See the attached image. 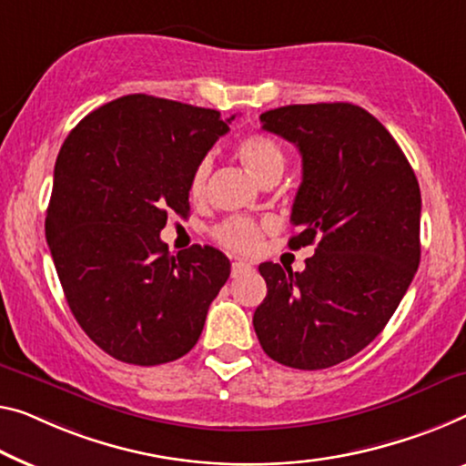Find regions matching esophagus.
I'll use <instances>...</instances> for the list:
<instances>
[{
  "label": "esophagus",
  "mask_w": 466,
  "mask_h": 466,
  "mask_svg": "<svg viewBox=\"0 0 466 466\" xmlns=\"http://www.w3.org/2000/svg\"><path fill=\"white\" fill-rule=\"evenodd\" d=\"M248 269H251V263H247V261H234V263H232V278H238L240 274L248 272Z\"/></svg>",
  "instance_id": "1"
}]
</instances>
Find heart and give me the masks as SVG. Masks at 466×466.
Instances as JSON below:
<instances>
[{"mask_svg": "<svg viewBox=\"0 0 466 466\" xmlns=\"http://www.w3.org/2000/svg\"><path fill=\"white\" fill-rule=\"evenodd\" d=\"M236 155H238L240 163L247 167V171L261 184L278 182L284 171V165H287V158H284L280 146L266 134H248L242 137L238 146H236ZM209 179L211 157H203L194 165L188 179V197L194 203H203L209 197ZM213 236L219 245L240 253H251L259 247L263 226L253 219L234 218L226 219L224 224L215 228Z\"/></svg>", "mask_w": 466, "mask_h": 466, "instance_id": "b5f03b06", "label": "heart"}]
</instances>
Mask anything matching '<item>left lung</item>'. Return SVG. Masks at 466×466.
I'll return each mask as SVG.
<instances>
[{
    "instance_id": "obj_1",
    "label": "left lung",
    "mask_w": 466,
    "mask_h": 466,
    "mask_svg": "<svg viewBox=\"0 0 466 466\" xmlns=\"http://www.w3.org/2000/svg\"><path fill=\"white\" fill-rule=\"evenodd\" d=\"M263 129L299 148L290 248L316 245L303 272L259 266L268 295L253 326L284 366L322 370L374 341L420 261V188L393 136L350 102L268 110Z\"/></svg>"
}]
</instances>
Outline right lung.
Masks as SVG:
<instances>
[{
	"instance_id": "1",
	"label": "right lung",
	"mask_w": 466,
	"mask_h": 466,
	"mask_svg": "<svg viewBox=\"0 0 466 466\" xmlns=\"http://www.w3.org/2000/svg\"><path fill=\"white\" fill-rule=\"evenodd\" d=\"M232 121L131 94L89 113L62 144L46 238L75 320L115 360L173 362L203 332L230 261L198 245L171 255L158 234L167 213L190 211L194 165Z\"/></svg>"
}]
</instances>
